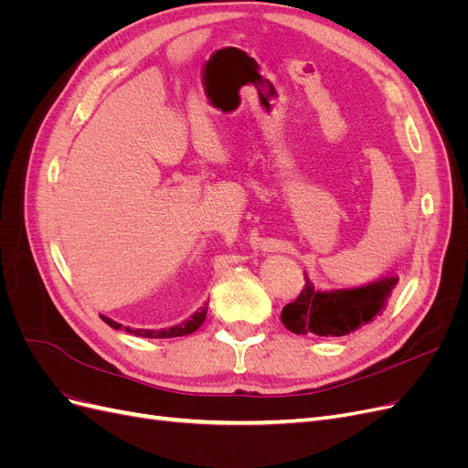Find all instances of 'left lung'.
Returning <instances> with one entry per match:
<instances>
[{
  "label": "left lung",
  "mask_w": 468,
  "mask_h": 468,
  "mask_svg": "<svg viewBox=\"0 0 468 468\" xmlns=\"http://www.w3.org/2000/svg\"><path fill=\"white\" fill-rule=\"evenodd\" d=\"M304 289L281 313L285 328L299 335L339 337L373 322L388 304L399 277H382L356 289L320 291L304 275Z\"/></svg>",
  "instance_id": "8db88e82"
}]
</instances>
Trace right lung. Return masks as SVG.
<instances>
[{"instance_id": "add662e5", "label": "right lung", "mask_w": 468, "mask_h": 468, "mask_svg": "<svg viewBox=\"0 0 468 468\" xmlns=\"http://www.w3.org/2000/svg\"><path fill=\"white\" fill-rule=\"evenodd\" d=\"M207 303H205V306H201L199 310H197V313L189 318V320H186V322H181V324H177V325H172V328H164V330H140V328H129V325H124V330L129 332V334H134V335H138V337H150V339H164V337H179V335H189V334H193V332H197L201 328V324L205 322V318H207ZM103 318V322L105 324H109L111 328H115V330H121L122 325L119 324V322H115V320H111V318H107V316H101Z\"/></svg>"}]
</instances>
